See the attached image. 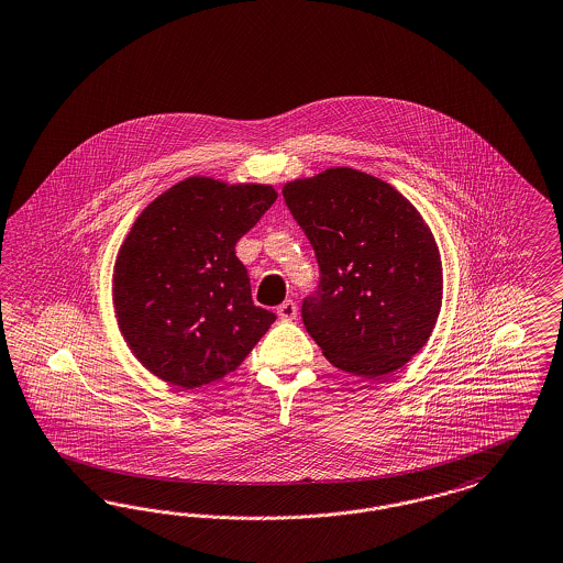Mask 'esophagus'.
<instances>
[{"instance_id": "1", "label": "esophagus", "mask_w": 563, "mask_h": 563, "mask_svg": "<svg viewBox=\"0 0 563 563\" xmlns=\"http://www.w3.org/2000/svg\"><path fill=\"white\" fill-rule=\"evenodd\" d=\"M276 314H278L280 320H295V316H297V303L291 301V299L283 301V303L276 308Z\"/></svg>"}]
</instances>
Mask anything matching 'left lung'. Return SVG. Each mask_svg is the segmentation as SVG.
I'll list each match as a JSON object with an SVG mask.
<instances>
[{
    "mask_svg": "<svg viewBox=\"0 0 563 563\" xmlns=\"http://www.w3.org/2000/svg\"><path fill=\"white\" fill-rule=\"evenodd\" d=\"M316 251L320 285L301 318L324 358L375 379L402 368L442 308V260L428 222L391 184L331 167L283 186Z\"/></svg>",
    "mask_w": 563,
    "mask_h": 563,
    "instance_id": "obj_1",
    "label": "left lung"
}]
</instances>
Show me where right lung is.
Here are the masks:
<instances>
[{
  "mask_svg": "<svg viewBox=\"0 0 563 563\" xmlns=\"http://www.w3.org/2000/svg\"><path fill=\"white\" fill-rule=\"evenodd\" d=\"M276 199L271 184L190 176L135 218L114 260V316L161 382H220L271 329L276 316L253 303L234 247Z\"/></svg>",
  "mask_w": 563,
  "mask_h": 563,
  "instance_id": "right-lung-1",
  "label": "right lung"
}]
</instances>
